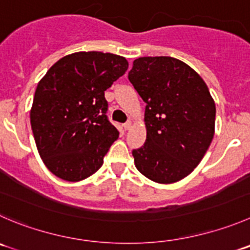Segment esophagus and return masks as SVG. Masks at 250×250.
Segmentation results:
<instances>
[{
  "label": "esophagus",
  "mask_w": 250,
  "mask_h": 250,
  "mask_svg": "<svg viewBox=\"0 0 250 250\" xmlns=\"http://www.w3.org/2000/svg\"><path fill=\"white\" fill-rule=\"evenodd\" d=\"M123 126H124V129H125V130H130V129H131V127H132L131 121H127L126 124H124Z\"/></svg>",
  "instance_id": "34e87169"
}]
</instances>
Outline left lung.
<instances>
[{"label":"left lung","mask_w":250,"mask_h":250,"mask_svg":"<svg viewBox=\"0 0 250 250\" xmlns=\"http://www.w3.org/2000/svg\"><path fill=\"white\" fill-rule=\"evenodd\" d=\"M130 82L146 103V142L132 151L137 170L172 184L198 167L215 135V101L196 71L169 56L134 61Z\"/></svg>","instance_id":"left-lung-1"}]
</instances>
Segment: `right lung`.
<instances>
[{
	"label": "right lung",
	"mask_w": 250,
	"mask_h": 250,
	"mask_svg": "<svg viewBox=\"0 0 250 250\" xmlns=\"http://www.w3.org/2000/svg\"><path fill=\"white\" fill-rule=\"evenodd\" d=\"M125 58L80 51L63 56L39 81L30 109L35 145L47 169L67 182L91 177L119 131L104 92L126 72Z\"/></svg>",
	"instance_id": "obj_1"
}]
</instances>
